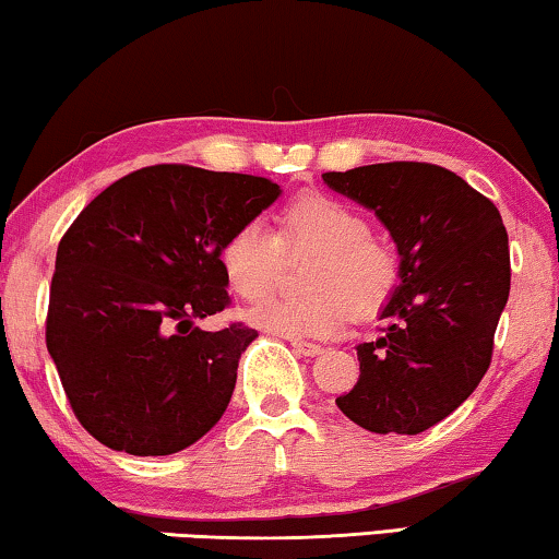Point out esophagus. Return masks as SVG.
Instances as JSON below:
<instances>
[{
  "instance_id": "34e87169",
  "label": "esophagus",
  "mask_w": 559,
  "mask_h": 559,
  "mask_svg": "<svg viewBox=\"0 0 559 559\" xmlns=\"http://www.w3.org/2000/svg\"><path fill=\"white\" fill-rule=\"evenodd\" d=\"M290 346H294L296 354H304V356H319V354H323V346H319V344H308V341L290 338Z\"/></svg>"
}]
</instances>
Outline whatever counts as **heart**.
<instances>
[{
	"instance_id": "b5f03b06",
	"label": "heart",
	"mask_w": 559,
	"mask_h": 559,
	"mask_svg": "<svg viewBox=\"0 0 559 559\" xmlns=\"http://www.w3.org/2000/svg\"><path fill=\"white\" fill-rule=\"evenodd\" d=\"M283 253H313L304 271L308 296H271L246 311L251 326L283 338H331L346 316L369 319L399 283V255L371 236L364 215L344 200L311 193L281 213L278 233L248 221L221 248V269L233 294L255 301L278 278Z\"/></svg>"
}]
</instances>
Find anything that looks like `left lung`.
Listing matches in <instances>:
<instances>
[{
  "mask_svg": "<svg viewBox=\"0 0 559 559\" xmlns=\"http://www.w3.org/2000/svg\"><path fill=\"white\" fill-rule=\"evenodd\" d=\"M389 230L399 286L384 336L356 346L359 381L338 409L373 435H419L466 402L492 361L510 298V243L495 203L429 163L323 173Z\"/></svg>",
  "mask_w": 559,
  "mask_h": 559,
  "instance_id": "left-lung-1",
  "label": "left lung"
}]
</instances>
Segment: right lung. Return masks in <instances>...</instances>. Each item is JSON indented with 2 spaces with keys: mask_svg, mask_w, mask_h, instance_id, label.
Masks as SVG:
<instances>
[{
  "mask_svg": "<svg viewBox=\"0 0 559 559\" xmlns=\"http://www.w3.org/2000/svg\"><path fill=\"white\" fill-rule=\"evenodd\" d=\"M278 195L255 175L150 165L105 188L64 233L47 352L99 444L165 456L218 424L258 331L193 321L230 304L221 248Z\"/></svg>",
  "mask_w": 559,
  "mask_h": 559,
  "instance_id": "1",
  "label": "right lung"
}]
</instances>
